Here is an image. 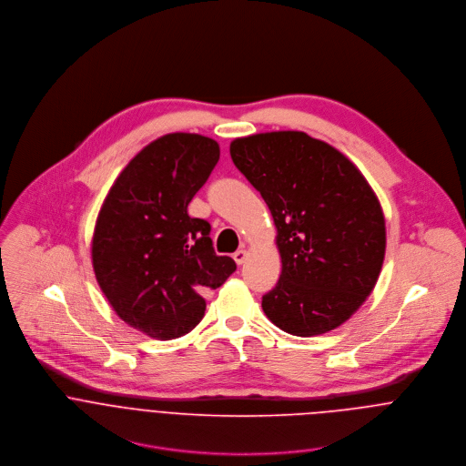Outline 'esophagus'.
Masks as SVG:
<instances>
[{
    "mask_svg": "<svg viewBox=\"0 0 466 466\" xmlns=\"http://www.w3.org/2000/svg\"><path fill=\"white\" fill-rule=\"evenodd\" d=\"M233 258H235V262H237L238 266H242V264L248 260V251H244V249H238V251L233 255Z\"/></svg>",
    "mask_w": 466,
    "mask_h": 466,
    "instance_id": "obj_1",
    "label": "esophagus"
}]
</instances>
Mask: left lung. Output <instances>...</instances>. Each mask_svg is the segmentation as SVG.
<instances>
[{"instance_id": "1", "label": "left lung", "mask_w": 466, "mask_h": 466, "mask_svg": "<svg viewBox=\"0 0 466 466\" xmlns=\"http://www.w3.org/2000/svg\"><path fill=\"white\" fill-rule=\"evenodd\" d=\"M229 152L278 233L281 274L262 298L267 318L299 337L340 327L371 294L386 255L370 183L332 145L301 131L237 137Z\"/></svg>"}]
</instances>
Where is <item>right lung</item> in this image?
Here are the masks:
<instances>
[{"label": "right lung", "instance_id": "1", "mask_svg": "<svg viewBox=\"0 0 466 466\" xmlns=\"http://www.w3.org/2000/svg\"><path fill=\"white\" fill-rule=\"evenodd\" d=\"M220 156L200 134H165L120 172L104 200L91 242L96 281L129 327L168 340L199 325L202 292L220 287L237 264L217 257L209 224L188 204Z\"/></svg>", "mask_w": 466, "mask_h": 466}]
</instances>
